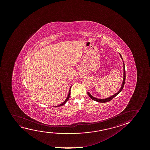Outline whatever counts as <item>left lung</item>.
<instances>
[{
    "mask_svg": "<svg viewBox=\"0 0 150 150\" xmlns=\"http://www.w3.org/2000/svg\"><path fill=\"white\" fill-rule=\"evenodd\" d=\"M119 55H120V57H121V59H122L123 60V59H122V56H121V54L119 53ZM123 81H122V84H121V86L120 88L119 89V90L116 93H115V94L113 95L112 96H111L109 97H108V98H106L105 99H99L97 98L96 97H94L90 93L88 92V96L90 97L92 99V100H93L96 101H97V102H98V103H107V102H108L109 101L111 100L113 98H114L115 96H116L119 93H120V92H121L122 90L123 89V86H124V85H125V64H124V62H123Z\"/></svg>",
    "mask_w": 150,
    "mask_h": 150,
    "instance_id": "1",
    "label": "left lung"
}]
</instances>
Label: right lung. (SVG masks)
Returning a JSON list of instances; mask_svg holds the SVG:
<instances>
[{
  "instance_id": "obj_1",
  "label": "right lung",
  "mask_w": 150,
  "mask_h": 150,
  "mask_svg": "<svg viewBox=\"0 0 150 150\" xmlns=\"http://www.w3.org/2000/svg\"><path fill=\"white\" fill-rule=\"evenodd\" d=\"M71 86L70 87V90H69V94H68V96H67V98L66 99L65 101H64L63 103H62V104H60V105H57V106H55V107H60V106H62V105H64V104H65V103H67V101H68V100H69V98H70V94H71Z\"/></svg>"
}]
</instances>
